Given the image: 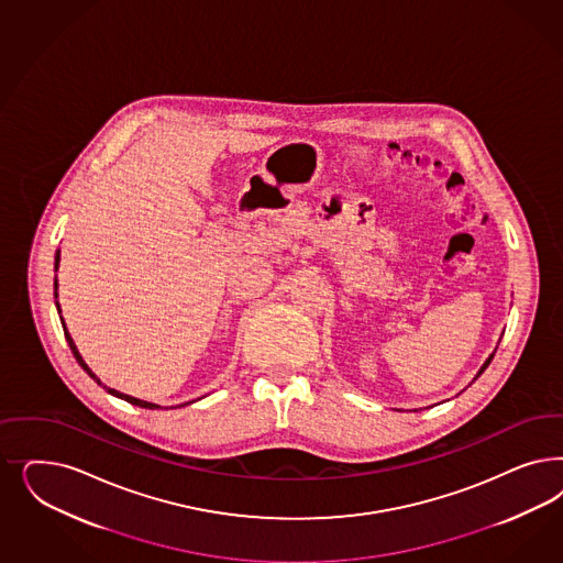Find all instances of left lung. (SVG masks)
Wrapping results in <instances>:
<instances>
[{"instance_id": "1", "label": "left lung", "mask_w": 563, "mask_h": 563, "mask_svg": "<svg viewBox=\"0 0 563 563\" xmlns=\"http://www.w3.org/2000/svg\"><path fill=\"white\" fill-rule=\"evenodd\" d=\"M490 361H493V354H490L489 358H487V363H485V364H483V366H481V371H478V375H476V377H481V375H483V371H485V368H487V366H489Z\"/></svg>"}]
</instances>
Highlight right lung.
Masks as SVG:
<instances>
[{
	"label": "right lung",
	"instance_id": "1",
	"mask_svg": "<svg viewBox=\"0 0 563 563\" xmlns=\"http://www.w3.org/2000/svg\"><path fill=\"white\" fill-rule=\"evenodd\" d=\"M57 263H59V251H57V254H55V269H57ZM55 290H57V279H55L54 284ZM55 298H57V291H55ZM57 310H59V305H57ZM62 325H64V335H66V340H68V344H70V350H73L74 358H76V363L80 364L87 373H89V377H92L95 382L99 383L101 385V382L95 377V373H92L91 368L87 366V363L82 361V356L78 354V350H76V345H74L73 338H70V333H68V329H66V323H64V319H62ZM106 387V385H103ZM109 394L111 396H115V398H122L126 399L128 404H134V406H141V408H148V410H155V408H159L157 404H151V401H145V399H136L132 398V396H126V394H120V391H115V389H111V387H108Z\"/></svg>",
	"mask_w": 563,
	"mask_h": 563
}]
</instances>
